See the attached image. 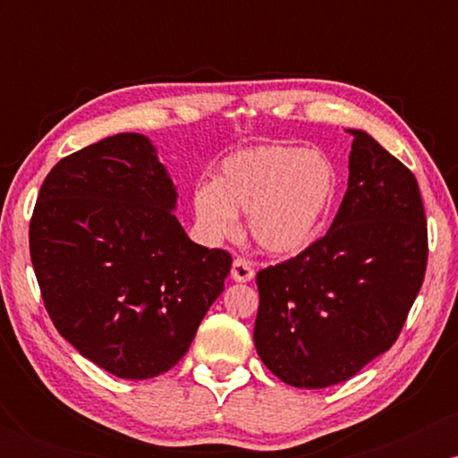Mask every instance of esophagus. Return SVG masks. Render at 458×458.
Wrapping results in <instances>:
<instances>
[{"mask_svg": "<svg viewBox=\"0 0 458 458\" xmlns=\"http://www.w3.org/2000/svg\"><path fill=\"white\" fill-rule=\"evenodd\" d=\"M230 277H233L234 282H250L251 277H254V269H251V265L245 259H234Z\"/></svg>", "mask_w": 458, "mask_h": 458, "instance_id": "obj_1", "label": "esophagus"}]
</instances>
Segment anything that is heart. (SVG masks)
<instances>
[{
  "label": "heart",
  "mask_w": 458,
  "mask_h": 458,
  "mask_svg": "<svg viewBox=\"0 0 458 458\" xmlns=\"http://www.w3.org/2000/svg\"><path fill=\"white\" fill-rule=\"evenodd\" d=\"M338 187V170L323 152L259 146L225 157L215 181L193 189V213L208 241L233 234L236 215H247L262 251L293 256L323 233Z\"/></svg>",
  "instance_id": "obj_1"
}]
</instances>
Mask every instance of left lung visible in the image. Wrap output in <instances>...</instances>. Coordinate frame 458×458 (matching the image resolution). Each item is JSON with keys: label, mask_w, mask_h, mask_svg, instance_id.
<instances>
[{"label": "left lung", "mask_w": 458, "mask_h": 458, "mask_svg": "<svg viewBox=\"0 0 458 458\" xmlns=\"http://www.w3.org/2000/svg\"><path fill=\"white\" fill-rule=\"evenodd\" d=\"M349 133V187L329 233L256 276V351L277 379L306 390L351 379L386 353L427 271L418 181L366 131Z\"/></svg>", "instance_id": "left-lung-1"}]
</instances>
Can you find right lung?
Instances as JSON below:
<instances>
[{
	"instance_id": "1",
	"label": "right lung",
	"mask_w": 458,
	"mask_h": 458,
	"mask_svg": "<svg viewBox=\"0 0 458 458\" xmlns=\"http://www.w3.org/2000/svg\"><path fill=\"white\" fill-rule=\"evenodd\" d=\"M176 187L146 135L118 133L57 161L30 222V256L55 329L120 379L181 361L233 259L189 239Z\"/></svg>"
}]
</instances>
